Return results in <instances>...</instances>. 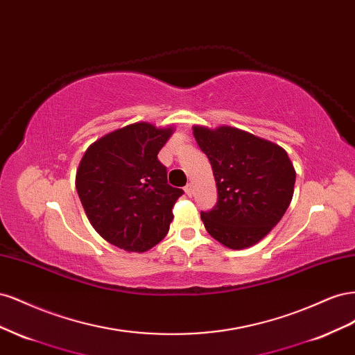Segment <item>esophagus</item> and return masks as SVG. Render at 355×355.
<instances>
[{"instance_id":"esophagus-1","label":"esophagus","mask_w":355,"mask_h":355,"mask_svg":"<svg viewBox=\"0 0 355 355\" xmlns=\"http://www.w3.org/2000/svg\"><path fill=\"white\" fill-rule=\"evenodd\" d=\"M185 192H187V196H188V197H191V196H192V192H194V188H192V185H191V184H188V185L185 187Z\"/></svg>"}]
</instances>
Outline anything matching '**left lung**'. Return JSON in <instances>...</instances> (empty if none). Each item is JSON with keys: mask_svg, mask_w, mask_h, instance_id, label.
<instances>
[{"mask_svg": "<svg viewBox=\"0 0 355 355\" xmlns=\"http://www.w3.org/2000/svg\"><path fill=\"white\" fill-rule=\"evenodd\" d=\"M216 180L218 202L201 211L207 232L228 249L261 241L282 220L293 197L296 171L282 146L240 128L194 125Z\"/></svg>", "mask_w": 355, "mask_h": 355, "instance_id": "8db88e82", "label": "left lung"}]
</instances>
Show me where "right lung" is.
<instances>
[{
    "label": "right lung",
    "mask_w": 355,
    "mask_h": 355,
    "mask_svg": "<svg viewBox=\"0 0 355 355\" xmlns=\"http://www.w3.org/2000/svg\"><path fill=\"white\" fill-rule=\"evenodd\" d=\"M173 128L135 123L105 135L85 151L77 170L78 197L102 239L142 253L166 237L184 191L167 184L159 149Z\"/></svg>",
    "instance_id": "add662e5"
}]
</instances>
